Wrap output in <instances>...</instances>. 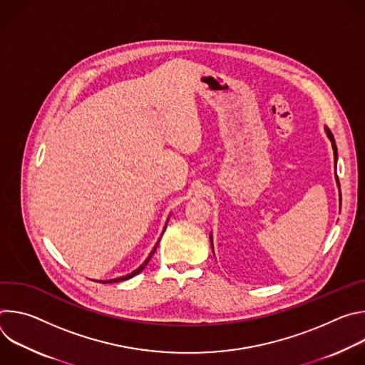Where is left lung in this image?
<instances>
[{
	"label": "left lung",
	"instance_id": "8db88e82",
	"mask_svg": "<svg viewBox=\"0 0 365 365\" xmlns=\"http://www.w3.org/2000/svg\"><path fill=\"white\" fill-rule=\"evenodd\" d=\"M325 131H327V135L329 137V140H331V143H332V148H334V160H335V165H336V160H338V150H336L335 138H334L332 133L329 131V128H325ZM336 183H338V187H339V180H338V176H336ZM339 195H341V193H339ZM210 238H211V245H212V234L210 235ZM212 250H214V247H212Z\"/></svg>",
	"mask_w": 365,
	"mask_h": 365
}]
</instances>
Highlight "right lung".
I'll return each mask as SVG.
<instances>
[{
    "mask_svg": "<svg viewBox=\"0 0 365 365\" xmlns=\"http://www.w3.org/2000/svg\"><path fill=\"white\" fill-rule=\"evenodd\" d=\"M166 228V227H165ZM155 248H158V245H155L154 248H153V251L150 252V255L145 258V262L138 267V269H135L133 273H130V274H127V276H123V277H118V279H113V280H102V282H99V283H118V282H124V280H128V279H131V277H134V276H137L138 273H141V270L147 266V263L150 262V258H151V255L154 254V251H155Z\"/></svg>",
    "mask_w": 365,
    "mask_h": 365,
    "instance_id": "1",
    "label": "right lung"
}]
</instances>
